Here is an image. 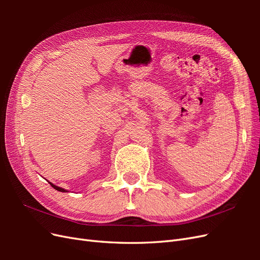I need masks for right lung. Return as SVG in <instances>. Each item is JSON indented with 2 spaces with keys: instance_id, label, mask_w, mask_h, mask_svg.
Returning a JSON list of instances; mask_svg holds the SVG:
<instances>
[{
  "instance_id": "1",
  "label": "right lung",
  "mask_w": 260,
  "mask_h": 260,
  "mask_svg": "<svg viewBox=\"0 0 260 260\" xmlns=\"http://www.w3.org/2000/svg\"><path fill=\"white\" fill-rule=\"evenodd\" d=\"M50 184L55 188V190H57V191H59V192H67L65 188H62V187H59V186H57V185H55V184H53V183H51L50 182Z\"/></svg>"
}]
</instances>
